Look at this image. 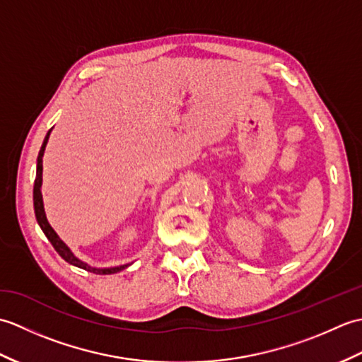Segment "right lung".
Returning a JSON list of instances; mask_svg holds the SVG:
<instances>
[{
  "mask_svg": "<svg viewBox=\"0 0 362 362\" xmlns=\"http://www.w3.org/2000/svg\"><path fill=\"white\" fill-rule=\"evenodd\" d=\"M49 134H46L43 144L40 148V152H38V157H37V174H35V182H34V211H35V218L38 226L43 230V233L48 238L49 243L52 244V247L56 249V252L59 253L60 257H62L66 263H70L76 267H81V269H86L88 272H93V274H99V275H109V274H117L122 269H126L129 264H122V266H117V267H91L87 263H83L78 257L74 255V253L70 250V247L60 240L59 235L54 232V228L49 226L48 219H46V214H45V209H43V199H42V173H43V165H42V158H43V153H45V148H46V143H48V138Z\"/></svg>",
  "mask_w": 362,
  "mask_h": 362,
  "instance_id": "right-lung-1",
  "label": "right lung"
}]
</instances>
